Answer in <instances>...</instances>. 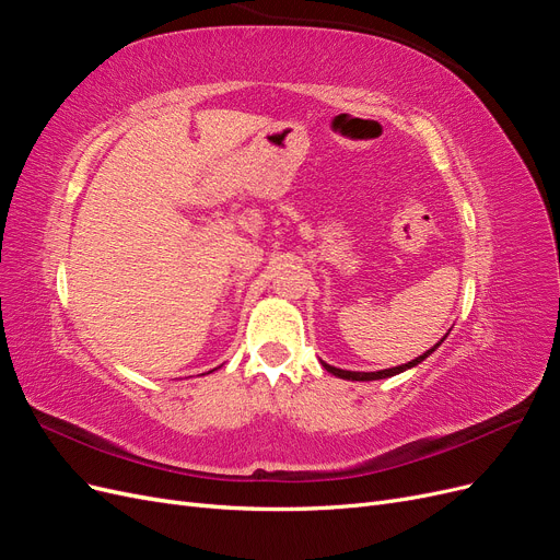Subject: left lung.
I'll use <instances>...</instances> for the list:
<instances>
[{"label":"left lung","instance_id":"1","mask_svg":"<svg viewBox=\"0 0 560 560\" xmlns=\"http://www.w3.org/2000/svg\"><path fill=\"white\" fill-rule=\"evenodd\" d=\"M446 338V336H444ZM444 338L442 341H439L434 348H430L428 352H422L420 358H416V360H411V362H406V364H401V366H393V369H383V371H346V369H336V366H331V364H327V362H322V366H325L329 374H334V376H338V378H346V381H381V378H389V376H397V374H401V371H406V369H411V366H418L422 360L425 358H430V354L444 343Z\"/></svg>","mask_w":560,"mask_h":560}]
</instances>
